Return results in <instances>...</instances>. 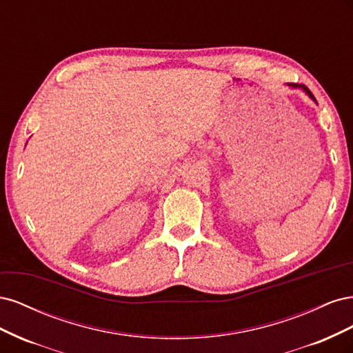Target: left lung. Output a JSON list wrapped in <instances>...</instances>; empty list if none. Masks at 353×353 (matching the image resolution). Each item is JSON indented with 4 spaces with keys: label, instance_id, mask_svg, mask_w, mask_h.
<instances>
[{
    "label": "left lung",
    "instance_id": "1",
    "mask_svg": "<svg viewBox=\"0 0 353 353\" xmlns=\"http://www.w3.org/2000/svg\"><path fill=\"white\" fill-rule=\"evenodd\" d=\"M288 87H290V88H301V90H303V91L309 95V97H311V99L316 103V100H315V97L312 95V92L309 91V90L305 87V85H302V83H288Z\"/></svg>",
    "mask_w": 353,
    "mask_h": 353
}]
</instances>
